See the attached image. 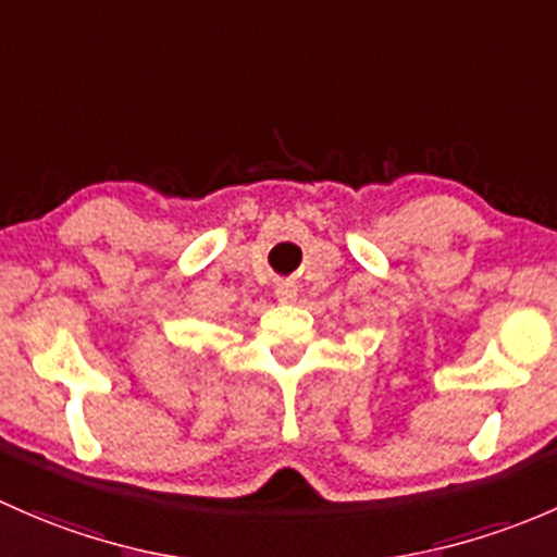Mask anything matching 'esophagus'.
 I'll list each match as a JSON object with an SVG mask.
<instances>
[{"label": "esophagus", "instance_id": "obj_1", "mask_svg": "<svg viewBox=\"0 0 557 557\" xmlns=\"http://www.w3.org/2000/svg\"><path fill=\"white\" fill-rule=\"evenodd\" d=\"M297 297V286L292 281H278L276 284V300L278 302H292Z\"/></svg>", "mask_w": 557, "mask_h": 557}]
</instances>
